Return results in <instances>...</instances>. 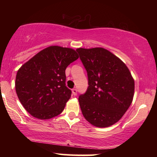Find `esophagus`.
Segmentation results:
<instances>
[{"instance_id": "esophagus-1", "label": "esophagus", "mask_w": 157, "mask_h": 157, "mask_svg": "<svg viewBox=\"0 0 157 157\" xmlns=\"http://www.w3.org/2000/svg\"><path fill=\"white\" fill-rule=\"evenodd\" d=\"M72 94H73V95L76 96L77 95V89H72Z\"/></svg>"}]
</instances>
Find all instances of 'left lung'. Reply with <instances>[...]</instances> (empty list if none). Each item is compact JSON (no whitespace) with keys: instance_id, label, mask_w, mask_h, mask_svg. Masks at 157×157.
Here are the masks:
<instances>
[{"instance_id":"obj_1","label":"left lung","mask_w":157,"mask_h":157,"mask_svg":"<svg viewBox=\"0 0 157 157\" xmlns=\"http://www.w3.org/2000/svg\"><path fill=\"white\" fill-rule=\"evenodd\" d=\"M87 71L89 86L78 97L83 117L96 127L120 120L132 104L134 81L126 64L103 48H78Z\"/></svg>"}]
</instances>
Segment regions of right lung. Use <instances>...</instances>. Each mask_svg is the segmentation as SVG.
<instances>
[{"label":"right lung","mask_w":157,"mask_h":157,"mask_svg":"<svg viewBox=\"0 0 157 157\" xmlns=\"http://www.w3.org/2000/svg\"><path fill=\"white\" fill-rule=\"evenodd\" d=\"M78 59L72 48L58 46L40 51L19 68L17 96L25 110L39 119L59 115L71 98L66 86V68Z\"/></svg>","instance_id":"1"}]
</instances>
